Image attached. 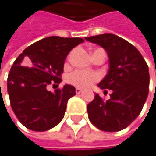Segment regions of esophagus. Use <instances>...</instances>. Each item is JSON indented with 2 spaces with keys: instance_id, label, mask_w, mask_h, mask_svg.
I'll list each match as a JSON object with an SVG mask.
<instances>
[{
  "instance_id": "34e87169",
  "label": "esophagus",
  "mask_w": 156,
  "mask_h": 156,
  "mask_svg": "<svg viewBox=\"0 0 156 156\" xmlns=\"http://www.w3.org/2000/svg\"><path fill=\"white\" fill-rule=\"evenodd\" d=\"M75 92H76V94H81V93L83 92V90H82L81 88H79V87H77V88L75 89Z\"/></svg>"
}]
</instances>
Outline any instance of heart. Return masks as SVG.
Returning <instances> with one entry per match:
<instances>
[{
	"label": "heart",
	"instance_id": "b5f03b06",
	"mask_svg": "<svg viewBox=\"0 0 156 156\" xmlns=\"http://www.w3.org/2000/svg\"><path fill=\"white\" fill-rule=\"evenodd\" d=\"M99 79V75L96 73L87 72V71H74L73 73H69L67 77V81L69 83H71L74 87L87 88L97 82Z\"/></svg>",
	"mask_w": 156,
	"mask_h": 156
}]
</instances>
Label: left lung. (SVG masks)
I'll list each match as a JSON object with an SVG mask.
<instances>
[{
    "label": "left lung",
    "mask_w": 156,
    "mask_h": 156,
    "mask_svg": "<svg viewBox=\"0 0 156 156\" xmlns=\"http://www.w3.org/2000/svg\"><path fill=\"white\" fill-rule=\"evenodd\" d=\"M85 40L106 50L110 69L98 87L112 90L108 100L95 94L94 99L87 105L88 118L102 131L123 130L139 116L148 97V65L139 50L119 36L104 33L87 37Z\"/></svg>",
    "instance_id": "left-lung-1"
}]
</instances>
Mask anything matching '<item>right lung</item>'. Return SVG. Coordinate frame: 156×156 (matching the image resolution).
I'll use <instances>...</instances> for the list:
<instances>
[{
    "instance_id": "right-lung-1",
    "label": "right lung",
    "mask_w": 156,
    "mask_h": 156,
    "mask_svg": "<svg viewBox=\"0 0 156 156\" xmlns=\"http://www.w3.org/2000/svg\"><path fill=\"white\" fill-rule=\"evenodd\" d=\"M82 38L51 36L27 47L15 60L7 78V91L19 122L33 131H46L63 119L75 87L65 84L55 92L50 84L60 83L64 61Z\"/></svg>"
}]
</instances>
